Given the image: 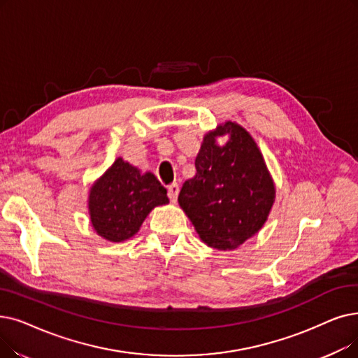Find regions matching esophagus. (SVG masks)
I'll return each instance as SVG.
<instances>
[{
    "mask_svg": "<svg viewBox=\"0 0 358 358\" xmlns=\"http://www.w3.org/2000/svg\"><path fill=\"white\" fill-rule=\"evenodd\" d=\"M178 192H180V187H178L177 182L168 185V197H169L171 201H176V200H177Z\"/></svg>",
    "mask_w": 358,
    "mask_h": 358,
    "instance_id": "34e87169",
    "label": "esophagus"
}]
</instances>
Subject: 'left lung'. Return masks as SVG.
<instances>
[{"label": "left lung", "instance_id": "8db88e82", "mask_svg": "<svg viewBox=\"0 0 358 358\" xmlns=\"http://www.w3.org/2000/svg\"><path fill=\"white\" fill-rule=\"evenodd\" d=\"M229 134L224 147L215 138ZM196 176L181 187L178 203L200 240L234 250L266 222L275 185L265 159L245 129L227 121L209 131L194 161Z\"/></svg>", "mask_w": 358, "mask_h": 358}]
</instances>
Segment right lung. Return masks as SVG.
<instances>
[{
  "mask_svg": "<svg viewBox=\"0 0 358 358\" xmlns=\"http://www.w3.org/2000/svg\"><path fill=\"white\" fill-rule=\"evenodd\" d=\"M166 189L152 173L118 158L89 192L90 222L102 238L121 243L141 229L149 212L168 203Z\"/></svg>",
  "mask_w": 358,
  "mask_h": 358,
  "instance_id": "right-lung-1",
  "label": "right lung"
}]
</instances>
